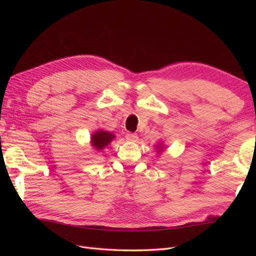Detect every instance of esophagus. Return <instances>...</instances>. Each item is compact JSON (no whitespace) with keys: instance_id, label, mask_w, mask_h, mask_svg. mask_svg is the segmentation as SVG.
<instances>
[{"instance_id":"obj_1","label":"esophagus","mask_w":256,"mask_h":256,"mask_svg":"<svg viewBox=\"0 0 256 256\" xmlns=\"http://www.w3.org/2000/svg\"><path fill=\"white\" fill-rule=\"evenodd\" d=\"M126 138L128 141H130V142H136L138 141V136L136 134H126Z\"/></svg>"}]
</instances>
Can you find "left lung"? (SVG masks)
I'll use <instances>...</instances> for the list:
<instances>
[{
    "label": "left lung",
    "instance_id": "left-lung-1",
    "mask_svg": "<svg viewBox=\"0 0 256 256\" xmlns=\"http://www.w3.org/2000/svg\"><path fill=\"white\" fill-rule=\"evenodd\" d=\"M157 147L159 148V150H158V152H161V150H162V146H161V145H158Z\"/></svg>",
    "mask_w": 256,
    "mask_h": 256
}]
</instances>
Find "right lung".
<instances>
[{"mask_svg": "<svg viewBox=\"0 0 256 256\" xmlns=\"http://www.w3.org/2000/svg\"><path fill=\"white\" fill-rule=\"evenodd\" d=\"M114 138L115 136L109 132V131L98 130L92 134L90 143L94 146V148H96L97 150H102L106 146L109 145L112 142V140H114Z\"/></svg>", "mask_w": 256, "mask_h": 256, "instance_id": "1", "label": "right lung"}]
</instances>
